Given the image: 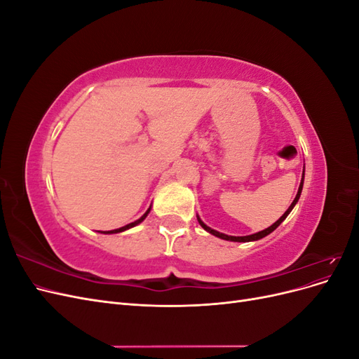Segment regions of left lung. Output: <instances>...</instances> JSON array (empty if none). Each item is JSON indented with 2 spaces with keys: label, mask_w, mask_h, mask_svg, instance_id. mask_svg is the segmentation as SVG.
I'll list each match as a JSON object with an SVG mask.
<instances>
[{
  "label": "left lung",
  "mask_w": 359,
  "mask_h": 359,
  "mask_svg": "<svg viewBox=\"0 0 359 359\" xmlns=\"http://www.w3.org/2000/svg\"><path fill=\"white\" fill-rule=\"evenodd\" d=\"M302 182H304V173H302V181H301V184H299V189H298V193H297V198L293 199V202H292V205L289 206L287 208V211L280 217V219L273 224V226H269V227H266L265 231H260V232H257V233H253V235H248V236H229V235H224V233H220V232H217V231H214V229H211V227H208L206 226L199 217H198V222H199V224L203 227L205 231H208L210 233H212V235H215V236H219V238H222V240H226V241H235V243H247V241H257V240H260V238H264V236H266V235H269L271 232L273 231H276L277 227L280 226V223L283 222L286 217L289 215V212L292 211V208L293 206H295V203L298 202V199H299V196H301V191H302Z\"/></svg>",
  "instance_id": "left-lung-1"
}]
</instances>
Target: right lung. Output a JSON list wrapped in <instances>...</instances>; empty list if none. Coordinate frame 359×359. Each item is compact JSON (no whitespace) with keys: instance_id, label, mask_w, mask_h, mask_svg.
Masks as SVG:
<instances>
[{"instance_id":"1","label":"right lung","mask_w":359,"mask_h":359,"mask_svg":"<svg viewBox=\"0 0 359 359\" xmlns=\"http://www.w3.org/2000/svg\"><path fill=\"white\" fill-rule=\"evenodd\" d=\"M148 212H149V210L142 215V217H140V219L139 220H136V222H133V223H130V224H127V226H123V227H119V229H114V231H106V232H102V233H116V232H123V231H126V229H130V227H133V226H136V224H139L140 222H142L144 219H145V217L148 215Z\"/></svg>"}]
</instances>
